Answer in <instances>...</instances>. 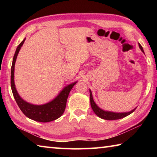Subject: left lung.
Returning <instances> with one entry per match:
<instances>
[{
  "mask_svg": "<svg viewBox=\"0 0 157 157\" xmlns=\"http://www.w3.org/2000/svg\"><path fill=\"white\" fill-rule=\"evenodd\" d=\"M139 46L140 50L144 53V50H143V48L141 46V45L139 44ZM89 93H90V102H91V106L93 111H94V113L96 114L98 117H100V118L102 119H105V120L112 121V120H118V119L124 118V117L129 116V114H131L132 113L134 112L135 109H136V107L130 111H127V112H121V113L113 112V111H105L98 107V106L96 105V103L94 102L91 89H89Z\"/></svg>",
  "mask_w": 157,
  "mask_h": 157,
  "instance_id": "obj_1",
  "label": "left lung"
}]
</instances>
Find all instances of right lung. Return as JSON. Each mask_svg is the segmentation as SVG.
Here are the masks:
<instances>
[{
    "label": "right lung",
    "instance_id": "obj_1",
    "mask_svg": "<svg viewBox=\"0 0 157 157\" xmlns=\"http://www.w3.org/2000/svg\"><path fill=\"white\" fill-rule=\"evenodd\" d=\"M25 38L21 41L16 50L11 68V88L13 95L21 111L32 120L41 123H48L59 118L65 111L67 98L74 85L78 81L69 84L59 92L54 99L44 105H33L26 102L18 94L14 84V66L16 60Z\"/></svg>",
    "mask_w": 157,
    "mask_h": 157
}]
</instances>
